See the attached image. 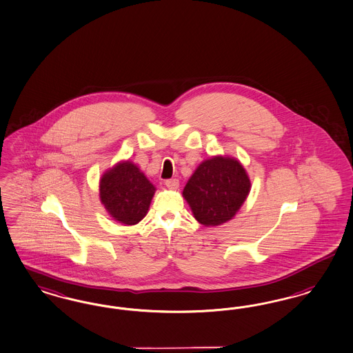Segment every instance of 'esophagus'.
<instances>
[{
	"mask_svg": "<svg viewBox=\"0 0 353 353\" xmlns=\"http://www.w3.org/2000/svg\"><path fill=\"white\" fill-rule=\"evenodd\" d=\"M165 184L169 187V188H178L179 187V181L178 179H168V181H165Z\"/></svg>",
	"mask_w": 353,
	"mask_h": 353,
	"instance_id": "esophagus-1",
	"label": "esophagus"
}]
</instances>
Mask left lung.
<instances>
[{
	"instance_id": "obj_1",
	"label": "left lung",
	"mask_w": 353,
	"mask_h": 353,
	"mask_svg": "<svg viewBox=\"0 0 353 353\" xmlns=\"http://www.w3.org/2000/svg\"><path fill=\"white\" fill-rule=\"evenodd\" d=\"M251 188L248 172L235 158H209L201 162L183 190L197 221L217 226L232 220Z\"/></svg>"
}]
</instances>
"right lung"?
<instances>
[{
    "label": "right lung",
    "mask_w": 353,
    "mask_h": 353,
    "mask_svg": "<svg viewBox=\"0 0 353 353\" xmlns=\"http://www.w3.org/2000/svg\"><path fill=\"white\" fill-rule=\"evenodd\" d=\"M156 187L131 161L119 162L105 171L99 182V196L115 221L136 225L148 213Z\"/></svg>",
    "instance_id": "1"
}]
</instances>
